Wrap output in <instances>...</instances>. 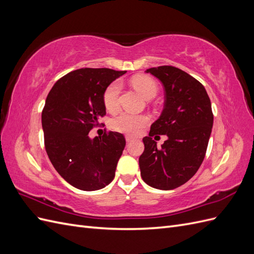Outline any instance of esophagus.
Returning <instances> with one entry per match:
<instances>
[{
    "instance_id": "esophagus-1",
    "label": "esophagus",
    "mask_w": 254,
    "mask_h": 254,
    "mask_svg": "<svg viewBox=\"0 0 254 254\" xmlns=\"http://www.w3.org/2000/svg\"><path fill=\"white\" fill-rule=\"evenodd\" d=\"M125 139H126L127 142H131L132 140H134V137L133 136H130V135H126Z\"/></svg>"
}]
</instances>
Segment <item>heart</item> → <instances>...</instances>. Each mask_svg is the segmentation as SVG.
Here are the masks:
<instances>
[{
  "label": "heart",
  "mask_w": 254,
  "mask_h": 254,
  "mask_svg": "<svg viewBox=\"0 0 254 254\" xmlns=\"http://www.w3.org/2000/svg\"><path fill=\"white\" fill-rule=\"evenodd\" d=\"M133 88L139 92V94L145 99H151L157 95V84L155 81L147 77L137 76L132 79ZM121 92V82L113 81L104 92V105L107 110L114 111L119 107V95ZM148 123V118L143 114H132L128 112H122L112 119L111 126L117 131L136 134Z\"/></svg>",
  "instance_id": "1"
}]
</instances>
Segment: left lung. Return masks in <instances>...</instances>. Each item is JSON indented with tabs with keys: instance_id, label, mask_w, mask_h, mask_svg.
<instances>
[{
	"instance_id": "8db88e82",
	"label": "left lung",
	"mask_w": 254,
	"mask_h": 254,
	"mask_svg": "<svg viewBox=\"0 0 254 254\" xmlns=\"http://www.w3.org/2000/svg\"><path fill=\"white\" fill-rule=\"evenodd\" d=\"M165 91L164 108L143 139L139 159L142 179L158 190H174L188 182L200 167L213 127L210 97L202 84L178 67L162 65L145 71ZM166 134L158 148L151 136Z\"/></svg>"
}]
</instances>
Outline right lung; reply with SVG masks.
<instances>
[{
    "instance_id": "right-lung-1",
    "label": "right lung",
    "mask_w": 254,
    "mask_h": 254,
    "mask_svg": "<svg viewBox=\"0 0 254 254\" xmlns=\"http://www.w3.org/2000/svg\"><path fill=\"white\" fill-rule=\"evenodd\" d=\"M126 71L82 67L61 77L42 111L44 144L53 166L72 187L97 190L113 180L125 137L110 131L91 139L90 130L106 114L104 92Z\"/></svg>"
}]
</instances>
